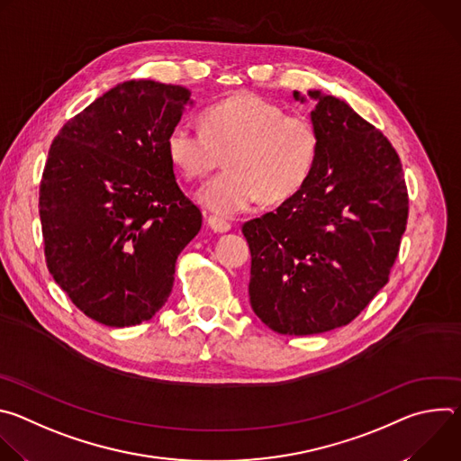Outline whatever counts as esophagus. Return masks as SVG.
Masks as SVG:
<instances>
[{
    "label": "esophagus",
    "mask_w": 461,
    "mask_h": 461,
    "mask_svg": "<svg viewBox=\"0 0 461 461\" xmlns=\"http://www.w3.org/2000/svg\"><path fill=\"white\" fill-rule=\"evenodd\" d=\"M208 226H210L215 233H226V231L231 230L230 222H226V221H222V219H219V217H215V215H210V217H208Z\"/></svg>",
    "instance_id": "esophagus-1"
}]
</instances>
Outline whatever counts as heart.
Listing matches in <instances>:
<instances>
[{
	"label": "heart",
	"instance_id": "1",
	"mask_svg": "<svg viewBox=\"0 0 461 461\" xmlns=\"http://www.w3.org/2000/svg\"><path fill=\"white\" fill-rule=\"evenodd\" d=\"M171 164L187 180L204 178L222 157L226 171L204 184L196 201L233 217L255 203H283L312 176L321 137L313 122L255 95L226 98L203 114V129L175 123L166 139Z\"/></svg>",
	"mask_w": 461,
	"mask_h": 461
}]
</instances>
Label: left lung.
<instances>
[{"instance_id":"obj_1","label":"left lung","mask_w":461,"mask_h":461,"mask_svg":"<svg viewBox=\"0 0 461 461\" xmlns=\"http://www.w3.org/2000/svg\"><path fill=\"white\" fill-rule=\"evenodd\" d=\"M308 96L321 137L312 176L276 212L242 226L249 304L285 336L354 321L388 283L409 219L402 162L386 137L347 102L321 91Z\"/></svg>"}]
</instances>
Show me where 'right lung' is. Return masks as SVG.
<instances>
[{
  "label": "right lung",
  "instance_id": "1",
  "mask_svg": "<svg viewBox=\"0 0 461 461\" xmlns=\"http://www.w3.org/2000/svg\"><path fill=\"white\" fill-rule=\"evenodd\" d=\"M189 96L153 80L118 84L50 144L40 184L47 268L105 326L140 324L166 304L176 257L203 226L166 151Z\"/></svg>",
  "mask_w": 461,
  "mask_h": 461
}]
</instances>
